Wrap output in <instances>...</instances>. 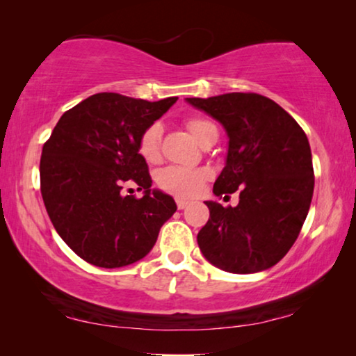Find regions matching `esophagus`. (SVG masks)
<instances>
[{
    "label": "esophagus",
    "instance_id": "obj_1",
    "mask_svg": "<svg viewBox=\"0 0 356 356\" xmlns=\"http://www.w3.org/2000/svg\"><path fill=\"white\" fill-rule=\"evenodd\" d=\"M189 201H186V199H177V206H178V209L179 211H183V209H186L188 206H189Z\"/></svg>",
    "mask_w": 356,
    "mask_h": 356
}]
</instances>
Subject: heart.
Returning a JSON list of instances; mask_svg holds the SVG:
<instances>
[{"label": "heart", "instance_id": "obj_1", "mask_svg": "<svg viewBox=\"0 0 356 356\" xmlns=\"http://www.w3.org/2000/svg\"><path fill=\"white\" fill-rule=\"evenodd\" d=\"M186 126L197 143H201L209 131L216 128L211 121L204 118L189 120ZM160 136H162V128L157 123L150 124L140 136L138 149L140 157L147 160V162H157L160 157ZM207 178L209 172L206 168H189L179 167V165H170V167H165L157 173L159 186L163 191L181 197H191L194 194H197Z\"/></svg>", "mask_w": 356, "mask_h": 356}]
</instances>
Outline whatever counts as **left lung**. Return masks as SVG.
I'll list each match as a JSON object with an SVG mask.
<instances>
[{
	"instance_id": "1",
	"label": "left lung",
	"mask_w": 356,
	"mask_h": 356,
	"mask_svg": "<svg viewBox=\"0 0 356 356\" xmlns=\"http://www.w3.org/2000/svg\"><path fill=\"white\" fill-rule=\"evenodd\" d=\"M186 102L217 120L228 136L213 194L241 189L236 207L206 201L211 217L197 233L199 250L232 274L269 269L293 246L308 216L314 191L308 138L264 95L232 92Z\"/></svg>"
}]
</instances>
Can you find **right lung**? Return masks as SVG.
I'll use <instances>...</instances> for the list:
<instances>
[{
    "mask_svg": "<svg viewBox=\"0 0 356 356\" xmlns=\"http://www.w3.org/2000/svg\"><path fill=\"white\" fill-rule=\"evenodd\" d=\"M178 97L159 102L111 92L90 95L58 121L42 150L40 189L50 220L82 259L105 269L143 259L165 222L173 197L152 189L139 139ZM136 182L140 200L120 189Z\"/></svg>",
    "mask_w": 356,
    "mask_h": 356,
    "instance_id": "add662e5",
    "label": "right lung"
}]
</instances>
